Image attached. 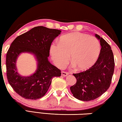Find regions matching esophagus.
Segmentation results:
<instances>
[{
  "label": "esophagus",
  "instance_id": "1",
  "mask_svg": "<svg viewBox=\"0 0 122 122\" xmlns=\"http://www.w3.org/2000/svg\"><path fill=\"white\" fill-rule=\"evenodd\" d=\"M61 75L63 76H67V75H69V73H67V72H65V71H62L61 72Z\"/></svg>",
  "mask_w": 122,
  "mask_h": 122
}]
</instances>
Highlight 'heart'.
<instances>
[{
    "instance_id": "obj_1",
    "label": "heart",
    "mask_w": 122,
    "mask_h": 122,
    "mask_svg": "<svg viewBox=\"0 0 122 122\" xmlns=\"http://www.w3.org/2000/svg\"><path fill=\"white\" fill-rule=\"evenodd\" d=\"M59 44H51L50 54L55 65L60 68L68 63L71 56L72 67L79 71L90 69L96 62L101 52V45L95 37L74 32L62 36Z\"/></svg>"
}]
</instances>
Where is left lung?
Segmentation results:
<instances>
[{
    "instance_id": "1",
    "label": "left lung",
    "mask_w": 122,
    "mask_h": 122,
    "mask_svg": "<svg viewBox=\"0 0 122 122\" xmlns=\"http://www.w3.org/2000/svg\"><path fill=\"white\" fill-rule=\"evenodd\" d=\"M101 52L96 62L90 69L73 74L77 80L71 86L73 96L78 100L89 101L98 98L110 87L114 71L115 61L111 48L107 41L97 34Z\"/></svg>"
}]
</instances>
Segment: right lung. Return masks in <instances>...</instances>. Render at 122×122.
I'll return each mask as SVG.
<instances>
[{"mask_svg":"<svg viewBox=\"0 0 122 122\" xmlns=\"http://www.w3.org/2000/svg\"><path fill=\"white\" fill-rule=\"evenodd\" d=\"M61 30L37 26L18 36L12 42L6 59V75L9 84L22 97L37 100L44 96L53 77H59L61 71L49 62L48 57L51 43ZM22 52L32 53L37 61V69L32 75L21 76L17 72L16 62Z\"/></svg>","mask_w":122,"mask_h":122,"instance_id":"obj_1","label":"right lung"}]
</instances>
